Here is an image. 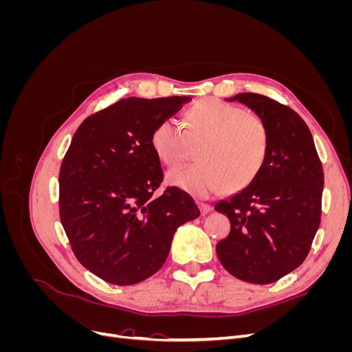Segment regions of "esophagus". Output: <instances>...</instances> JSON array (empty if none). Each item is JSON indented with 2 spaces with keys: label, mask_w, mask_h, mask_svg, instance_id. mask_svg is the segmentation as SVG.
<instances>
[{
  "label": "esophagus",
  "mask_w": 352,
  "mask_h": 352,
  "mask_svg": "<svg viewBox=\"0 0 352 352\" xmlns=\"http://www.w3.org/2000/svg\"><path fill=\"white\" fill-rule=\"evenodd\" d=\"M197 204H198V208H199L202 216L207 214V212L211 211V206H210V204H206V202H197Z\"/></svg>",
  "instance_id": "esophagus-1"
}]
</instances>
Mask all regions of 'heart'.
I'll return each mask as SVG.
<instances>
[{
  "label": "heart",
  "mask_w": 352,
  "mask_h": 352,
  "mask_svg": "<svg viewBox=\"0 0 352 352\" xmlns=\"http://www.w3.org/2000/svg\"><path fill=\"white\" fill-rule=\"evenodd\" d=\"M184 129L172 119L160 120L150 133V145L166 166H176L195 148L192 166L170 170L167 184L206 198L233 194L258 177L269 154V129L258 114L238 105L207 98L188 109Z\"/></svg>",
  "instance_id": "obj_1"
}]
</instances>
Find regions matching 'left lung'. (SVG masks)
Instances as JSON below:
<instances>
[{"mask_svg": "<svg viewBox=\"0 0 352 352\" xmlns=\"http://www.w3.org/2000/svg\"><path fill=\"white\" fill-rule=\"evenodd\" d=\"M258 114L270 145L258 177L214 210L230 220L228 238L216 245L232 276L265 285L295 270L308 255L322 217L323 167L305 122L292 109L260 94H238Z\"/></svg>", "mask_w": 352, "mask_h": 352, "instance_id": "1", "label": "left lung"}]
</instances>
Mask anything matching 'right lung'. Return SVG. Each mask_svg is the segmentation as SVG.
Segmentation results:
<instances>
[{"label": "right lung", "mask_w": 352, "mask_h": 352, "mask_svg": "<svg viewBox=\"0 0 352 352\" xmlns=\"http://www.w3.org/2000/svg\"><path fill=\"white\" fill-rule=\"evenodd\" d=\"M189 97L124 98L78 127L60 167V220L73 254L113 285H135L164 264L175 232L199 216L189 194L163 182L150 133Z\"/></svg>", "instance_id": "add662e5"}]
</instances>
